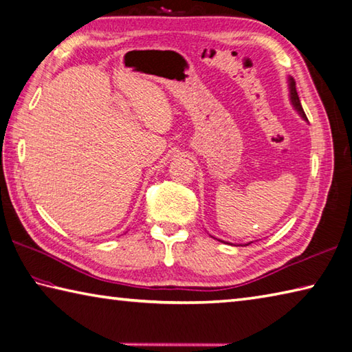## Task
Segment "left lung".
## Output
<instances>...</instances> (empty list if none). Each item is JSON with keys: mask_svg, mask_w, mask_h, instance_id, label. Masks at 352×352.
Here are the masks:
<instances>
[{"mask_svg": "<svg viewBox=\"0 0 352 352\" xmlns=\"http://www.w3.org/2000/svg\"><path fill=\"white\" fill-rule=\"evenodd\" d=\"M290 98H292V102H293L294 108L298 109L299 114H300L302 117H305V119H307V116H305V113H304V108H302V105H300V100H299L298 91H296V82H294V79H293V78L290 79ZM245 245H249V244H245Z\"/></svg>", "mask_w": 352, "mask_h": 352, "instance_id": "left-lung-1", "label": "left lung"}]
</instances>
